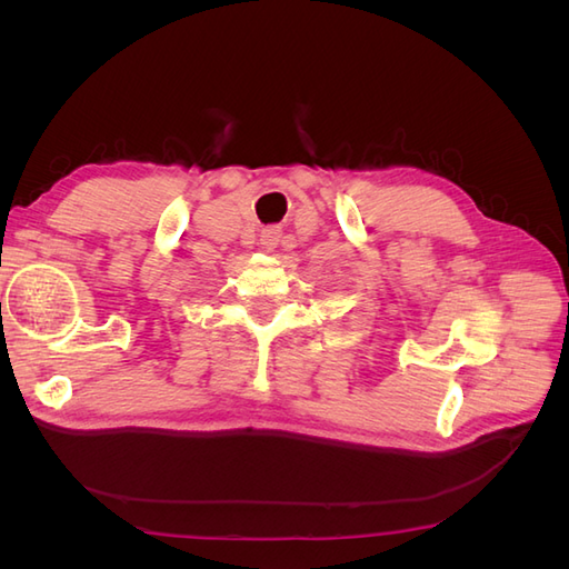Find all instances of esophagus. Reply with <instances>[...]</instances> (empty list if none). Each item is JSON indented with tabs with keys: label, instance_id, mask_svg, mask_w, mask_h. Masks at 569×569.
Returning a JSON list of instances; mask_svg holds the SVG:
<instances>
[{
	"label": "esophagus",
	"instance_id": "obj_1",
	"mask_svg": "<svg viewBox=\"0 0 569 569\" xmlns=\"http://www.w3.org/2000/svg\"><path fill=\"white\" fill-rule=\"evenodd\" d=\"M280 239H282V228H280V226H270V228H263V230H261V247H263L266 251H274V249H278Z\"/></svg>",
	"mask_w": 569,
	"mask_h": 569
}]
</instances>
